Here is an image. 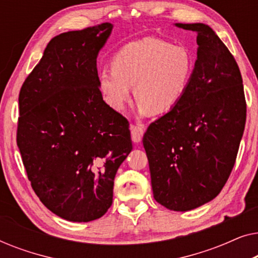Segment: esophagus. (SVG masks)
Masks as SVG:
<instances>
[{
	"instance_id": "obj_1",
	"label": "esophagus",
	"mask_w": 258,
	"mask_h": 258,
	"mask_svg": "<svg viewBox=\"0 0 258 258\" xmlns=\"http://www.w3.org/2000/svg\"><path fill=\"white\" fill-rule=\"evenodd\" d=\"M132 140L134 143H140L141 141H142V137H143V133H144V129L142 126L140 125H133L132 126Z\"/></svg>"
}]
</instances>
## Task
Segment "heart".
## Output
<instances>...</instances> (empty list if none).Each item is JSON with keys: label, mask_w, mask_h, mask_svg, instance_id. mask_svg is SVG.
<instances>
[{"label": "heart", "mask_w": 258, "mask_h": 258, "mask_svg": "<svg viewBox=\"0 0 258 258\" xmlns=\"http://www.w3.org/2000/svg\"><path fill=\"white\" fill-rule=\"evenodd\" d=\"M194 69L195 57L185 45L146 37L116 52L111 69L98 73V87L105 103L115 110L124 108L134 87L141 114H163L186 94Z\"/></svg>", "instance_id": "heart-1"}]
</instances>
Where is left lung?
I'll list each match as a JSON object with an SVG mask.
<instances>
[{"instance_id":"1","label":"left lung","mask_w":258,"mask_h":258,"mask_svg":"<svg viewBox=\"0 0 258 258\" xmlns=\"http://www.w3.org/2000/svg\"><path fill=\"white\" fill-rule=\"evenodd\" d=\"M197 33V59L181 101L148 126L143 146L154 199L174 211L214 200L234 168L246 118L241 72L204 23H176Z\"/></svg>"}]
</instances>
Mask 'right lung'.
Instances as JSON below:
<instances>
[{
	"instance_id": "right-lung-1",
	"label": "right lung",
	"mask_w": 258,
	"mask_h": 258,
	"mask_svg": "<svg viewBox=\"0 0 258 258\" xmlns=\"http://www.w3.org/2000/svg\"><path fill=\"white\" fill-rule=\"evenodd\" d=\"M111 23L59 34L21 88L19 147L28 178L51 213L90 222L112 203L133 149L129 123L103 101L96 58Z\"/></svg>"
}]
</instances>
